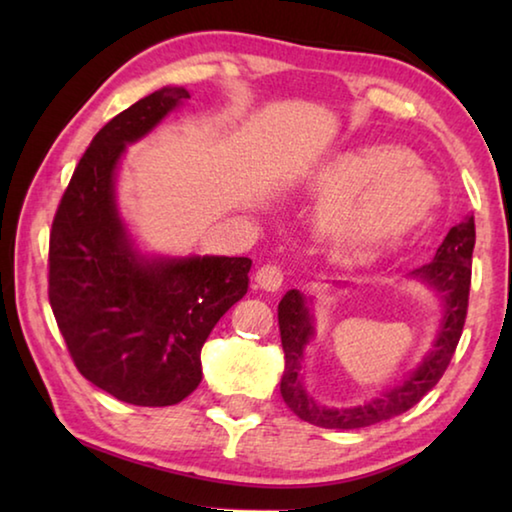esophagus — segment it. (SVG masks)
Instances as JSON below:
<instances>
[{
  "label": "esophagus",
  "instance_id": "1",
  "mask_svg": "<svg viewBox=\"0 0 512 512\" xmlns=\"http://www.w3.org/2000/svg\"><path fill=\"white\" fill-rule=\"evenodd\" d=\"M255 282L259 284V287L266 289V291H277L282 287L284 282V271L280 264H264L257 268L255 273Z\"/></svg>",
  "mask_w": 512,
  "mask_h": 512
}]
</instances>
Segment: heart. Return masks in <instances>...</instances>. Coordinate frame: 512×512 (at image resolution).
I'll return each mask as SVG.
<instances>
[{"mask_svg":"<svg viewBox=\"0 0 512 512\" xmlns=\"http://www.w3.org/2000/svg\"><path fill=\"white\" fill-rule=\"evenodd\" d=\"M323 230L345 255L397 244L429 219L438 187L400 146H372L341 158L325 173Z\"/></svg>","mask_w":512,"mask_h":512,"instance_id":"b5f03b06","label":"heart"}]
</instances>
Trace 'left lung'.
I'll return each instance as SVG.
<instances>
[{"label": "left lung", "mask_w": 512, "mask_h": 512, "mask_svg": "<svg viewBox=\"0 0 512 512\" xmlns=\"http://www.w3.org/2000/svg\"><path fill=\"white\" fill-rule=\"evenodd\" d=\"M474 241V219L470 216V219L454 225L447 232L443 244L436 250V257L429 264L415 268L413 275L429 282L431 287H436L445 298L447 309L438 341L409 379H404L400 386L388 388L384 395L375 397L372 402L352 406V409H327V406H320L311 400L305 388H302L298 377L300 357L314 329H311V318L307 314L305 300H302L296 289L287 291V296L277 305V323H280L284 348V375L280 381V393L289 409L300 420L316 424V427L361 429L370 427V424L391 420L395 415H402L411 406L418 404L438 384L440 377L445 375L449 361H452L456 352V345L461 341L467 316V302H470Z\"/></svg>", "instance_id": "left-lung-1"}]
</instances>
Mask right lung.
Returning a JSON list of instances; mask_svg holds the SVG:
<instances>
[{"instance_id": "right-lung-1", "label": "right lung", "mask_w": 512, "mask_h": 512, "mask_svg": "<svg viewBox=\"0 0 512 512\" xmlns=\"http://www.w3.org/2000/svg\"><path fill=\"white\" fill-rule=\"evenodd\" d=\"M162 88L94 135L49 232V305L81 375L121 402L171 406L201 384V348L248 291V257L149 262L133 253L115 205V169L178 103Z\"/></svg>"}]
</instances>
